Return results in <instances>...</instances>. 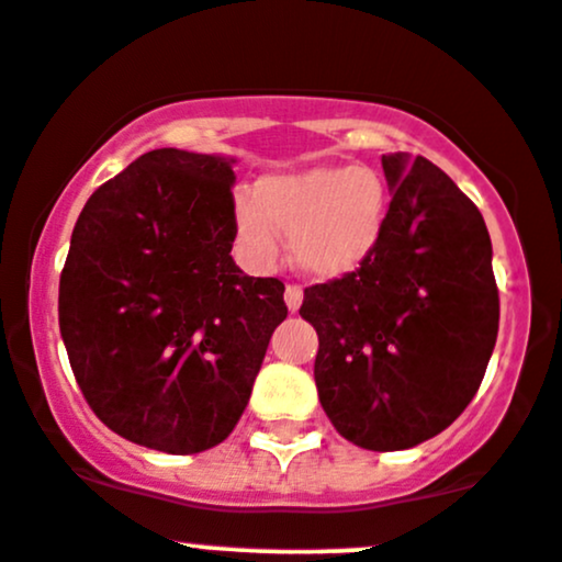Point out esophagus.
Here are the masks:
<instances>
[{"instance_id":"1","label":"esophagus","mask_w":562,"mask_h":562,"mask_svg":"<svg viewBox=\"0 0 562 562\" xmlns=\"http://www.w3.org/2000/svg\"><path fill=\"white\" fill-rule=\"evenodd\" d=\"M301 301H304V291H301V285H288L285 288V304L291 312H299Z\"/></svg>"}]
</instances>
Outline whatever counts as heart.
I'll list each match as a JSON object with an SVG mask.
<instances>
[{"mask_svg": "<svg viewBox=\"0 0 562 562\" xmlns=\"http://www.w3.org/2000/svg\"><path fill=\"white\" fill-rule=\"evenodd\" d=\"M387 206V188L374 169L315 167L266 177L256 199L241 196L236 236L252 263L274 261L277 234L288 236L301 271L336 280L374 252Z\"/></svg>", "mask_w": 562, "mask_h": 562, "instance_id": "heart-1", "label": "heart"}]
</instances>
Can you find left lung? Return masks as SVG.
I'll return each mask as SVG.
<instances>
[{
	"mask_svg": "<svg viewBox=\"0 0 562 562\" xmlns=\"http://www.w3.org/2000/svg\"><path fill=\"white\" fill-rule=\"evenodd\" d=\"M393 191L374 252L304 291L315 385L334 428L374 452L452 425L482 385L498 336L493 245L476 204L428 158L382 156Z\"/></svg>",
	"mask_w": 562,
	"mask_h": 562,
	"instance_id": "obj_1",
	"label": "left lung"
}]
</instances>
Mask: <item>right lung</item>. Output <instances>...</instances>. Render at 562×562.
<instances>
[{
	"label": "right lung",
	"instance_id": "right-lung-1",
	"mask_svg": "<svg viewBox=\"0 0 562 562\" xmlns=\"http://www.w3.org/2000/svg\"><path fill=\"white\" fill-rule=\"evenodd\" d=\"M232 164L177 147L139 156L82 206L58 282L88 406L158 452H204L232 434L288 317L282 280L232 258Z\"/></svg>",
	"mask_w": 562,
	"mask_h": 562
}]
</instances>
